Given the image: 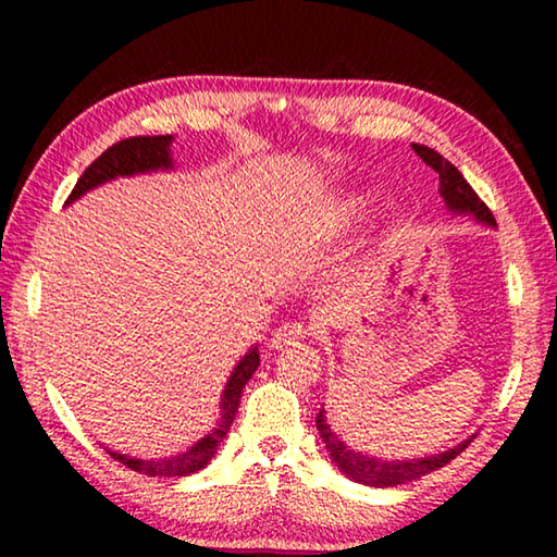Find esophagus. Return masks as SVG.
I'll return each mask as SVG.
<instances>
[{
	"label": "esophagus",
	"mask_w": 557,
	"mask_h": 557,
	"mask_svg": "<svg viewBox=\"0 0 557 557\" xmlns=\"http://www.w3.org/2000/svg\"><path fill=\"white\" fill-rule=\"evenodd\" d=\"M309 336H312V329H309L305 322H285L275 334H272L270 344L272 348H289V346H297L299 342H305Z\"/></svg>",
	"instance_id": "obj_1"
}]
</instances>
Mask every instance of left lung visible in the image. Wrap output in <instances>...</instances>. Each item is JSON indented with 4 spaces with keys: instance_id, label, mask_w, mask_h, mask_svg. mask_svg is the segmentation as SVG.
I'll return each mask as SVG.
<instances>
[{
    "instance_id": "1",
    "label": "left lung",
    "mask_w": 557,
    "mask_h": 557,
    "mask_svg": "<svg viewBox=\"0 0 557 557\" xmlns=\"http://www.w3.org/2000/svg\"><path fill=\"white\" fill-rule=\"evenodd\" d=\"M412 149L418 152L422 162L435 169V172L440 174V194H442V199L447 201L451 211H469V213H474L479 221L496 225L494 213L488 211V206L482 199H479L474 188L469 186V182L459 174V169L455 164L447 162L445 157L437 154L435 149H430V147L412 145ZM317 430H319V435H322V440L326 442V449H329V455H332V459L336 461V467L342 469L346 476H351L354 482H361L366 486H398L405 482H412V479H420V476L430 474V471L445 467L447 461L461 455L465 447L469 445V442H465V445H457L455 449H449V451H445V455H437V457L383 461V459L366 457V455H361V451H354L351 447H346L344 442L334 435L332 428L326 425L324 412L317 414Z\"/></svg>"
}]
</instances>
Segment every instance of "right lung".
I'll return each mask as SVG.
<instances>
[{
  "label": "right lung",
  "mask_w": 557,
  "mask_h": 557,
  "mask_svg": "<svg viewBox=\"0 0 557 557\" xmlns=\"http://www.w3.org/2000/svg\"><path fill=\"white\" fill-rule=\"evenodd\" d=\"M169 145H172V135H154V137L147 135V137L120 139L117 145L108 147L106 152H102L96 162L81 174L78 184L73 186V191L69 199H65V203L75 201L78 196L90 191L92 186L110 182V178L115 176H129L137 172H152V169L172 166V159H169ZM258 366H260L258 348H252V351L238 363V369L233 371L228 385H225V393L221 400L223 414H221L219 428L209 432L201 442H196L191 449H186L184 455H176L169 459H129L110 449L108 455L115 461H120V465H125L127 469L139 471V474H147V476H186L203 469L215 455V449H219L223 437L228 435V430L235 420V412H238L240 393L245 388V383L250 381V375L258 371Z\"/></svg>",
  "instance_id": "1"
}]
</instances>
